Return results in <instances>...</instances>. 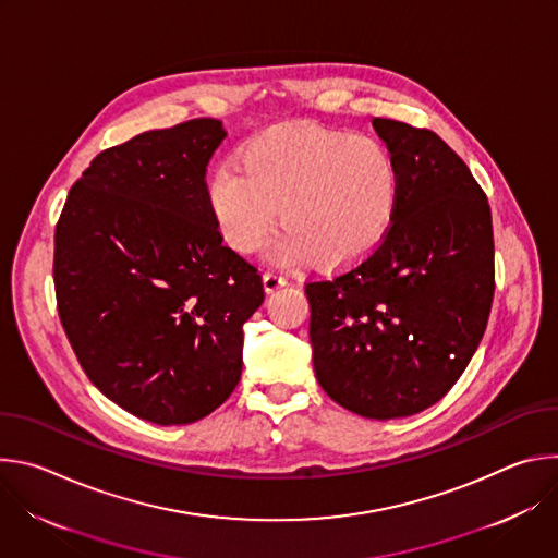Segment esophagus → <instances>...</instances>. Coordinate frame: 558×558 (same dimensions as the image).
I'll return each instance as SVG.
<instances>
[{
  "label": "esophagus",
  "instance_id": "obj_1",
  "mask_svg": "<svg viewBox=\"0 0 558 558\" xmlns=\"http://www.w3.org/2000/svg\"><path fill=\"white\" fill-rule=\"evenodd\" d=\"M284 284H287V278H284L282 274L267 271V274L263 276V287H265L267 293H274L276 289H280V287H284Z\"/></svg>",
  "mask_w": 558,
  "mask_h": 558
}]
</instances>
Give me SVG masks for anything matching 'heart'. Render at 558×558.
I'll return each mask as SVG.
<instances>
[{"label":"heart","mask_w":558,"mask_h":558,"mask_svg":"<svg viewBox=\"0 0 558 558\" xmlns=\"http://www.w3.org/2000/svg\"><path fill=\"white\" fill-rule=\"evenodd\" d=\"M402 198V168L375 136L293 121L252 136L241 163L222 161L207 181V207L222 241L256 252L278 220L282 258L344 267L388 233Z\"/></svg>","instance_id":"obj_1"}]
</instances>
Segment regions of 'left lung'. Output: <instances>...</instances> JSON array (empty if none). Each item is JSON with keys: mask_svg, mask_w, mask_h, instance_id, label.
Here are the masks:
<instances>
[{"mask_svg": "<svg viewBox=\"0 0 558 558\" xmlns=\"http://www.w3.org/2000/svg\"><path fill=\"white\" fill-rule=\"evenodd\" d=\"M402 168L379 247L304 287L315 377L368 420L422 413L461 377L495 295L493 216L468 166L430 130L373 119Z\"/></svg>", "mask_w": 558, "mask_h": 558, "instance_id": "obj_1", "label": "left lung"}]
</instances>
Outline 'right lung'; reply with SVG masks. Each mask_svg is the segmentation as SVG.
Instances as JSON below:
<instances>
[{"instance_id":"obj_1","label":"right lung","mask_w":558,"mask_h":558,"mask_svg":"<svg viewBox=\"0 0 558 558\" xmlns=\"http://www.w3.org/2000/svg\"><path fill=\"white\" fill-rule=\"evenodd\" d=\"M227 132L192 119L101 151L63 205L54 291L90 381L123 411L192 424L243 373V325L265 300L256 267L222 245L205 172Z\"/></svg>"}]
</instances>
